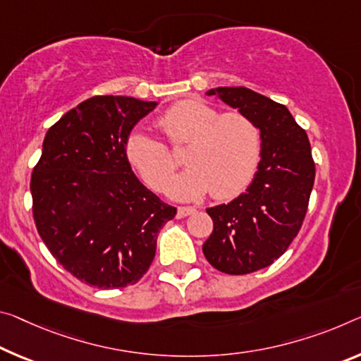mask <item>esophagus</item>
I'll return each mask as SVG.
<instances>
[{"mask_svg":"<svg viewBox=\"0 0 361 361\" xmlns=\"http://www.w3.org/2000/svg\"><path fill=\"white\" fill-rule=\"evenodd\" d=\"M194 212H196V209H194V207H178L176 214H178L180 219H183V216L191 215V214H194Z\"/></svg>","mask_w":361,"mask_h":361,"instance_id":"obj_1","label":"esophagus"}]
</instances>
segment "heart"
<instances>
[{"label": "heart", "instance_id": "obj_1", "mask_svg": "<svg viewBox=\"0 0 361 361\" xmlns=\"http://www.w3.org/2000/svg\"><path fill=\"white\" fill-rule=\"evenodd\" d=\"M159 127L173 146L190 142L183 160L188 170L169 183L176 160L162 141L136 130L125 141L128 162L154 190L176 201H192L212 191L216 199L241 192L259 167L260 130L241 112L220 114L202 101H181L159 118Z\"/></svg>", "mask_w": 361, "mask_h": 361}]
</instances>
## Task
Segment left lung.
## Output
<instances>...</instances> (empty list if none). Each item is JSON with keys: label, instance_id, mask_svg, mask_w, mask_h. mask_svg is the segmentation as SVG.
Listing matches in <instances>:
<instances>
[{"label": "left lung", "instance_id": "1", "mask_svg": "<svg viewBox=\"0 0 361 361\" xmlns=\"http://www.w3.org/2000/svg\"><path fill=\"white\" fill-rule=\"evenodd\" d=\"M260 130V162L245 192L207 209L214 231L202 245L216 270L245 274L270 267L299 233L314 181L310 141L288 111L244 87L209 90Z\"/></svg>", "mask_w": 361, "mask_h": 361}]
</instances>
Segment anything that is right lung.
I'll list each match as a JSON object with an SVG mask.
<instances>
[{"label": "right lung", "mask_w": 361, "mask_h": 361, "mask_svg": "<svg viewBox=\"0 0 361 361\" xmlns=\"http://www.w3.org/2000/svg\"><path fill=\"white\" fill-rule=\"evenodd\" d=\"M156 101L94 96L48 130L32 173L38 234L68 273L94 288L117 289L142 278L157 233L176 209L133 173L125 141Z\"/></svg>", "instance_id": "add662e5"}]
</instances>
